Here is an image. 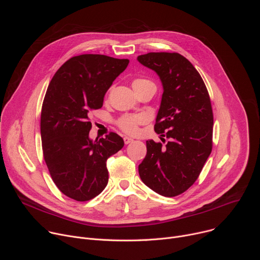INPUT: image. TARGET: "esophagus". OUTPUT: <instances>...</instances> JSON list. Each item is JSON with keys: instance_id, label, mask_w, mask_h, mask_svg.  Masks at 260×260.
Listing matches in <instances>:
<instances>
[{"instance_id": "obj_1", "label": "esophagus", "mask_w": 260, "mask_h": 260, "mask_svg": "<svg viewBox=\"0 0 260 260\" xmlns=\"http://www.w3.org/2000/svg\"><path fill=\"white\" fill-rule=\"evenodd\" d=\"M123 141H124L125 144H129V143L133 142L134 140H133L132 138H129V137H124V138H123Z\"/></svg>"}]
</instances>
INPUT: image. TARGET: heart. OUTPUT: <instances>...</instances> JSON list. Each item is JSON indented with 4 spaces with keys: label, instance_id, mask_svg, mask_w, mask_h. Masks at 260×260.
<instances>
[{
    "label": "heart",
    "instance_id": "b5f03b06",
    "mask_svg": "<svg viewBox=\"0 0 260 260\" xmlns=\"http://www.w3.org/2000/svg\"><path fill=\"white\" fill-rule=\"evenodd\" d=\"M150 83H152L150 80L143 79V78H137L133 81L132 85L136 91L140 87H142L146 84H150ZM108 94H109V92H108ZM146 122H147V117L143 114H124L117 119L116 125L118 126V128L120 131H122L125 134L136 135L139 133L140 125H142Z\"/></svg>",
    "mask_w": 260,
    "mask_h": 260
}]
</instances>
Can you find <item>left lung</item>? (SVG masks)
Masks as SVG:
<instances>
[{
  "mask_svg": "<svg viewBox=\"0 0 260 260\" xmlns=\"http://www.w3.org/2000/svg\"><path fill=\"white\" fill-rule=\"evenodd\" d=\"M138 60L154 70L164 93L154 131L170 141L146 142L139 166L142 181L156 193L172 198L186 191L199 178L213 146V111L200 73L177 52H149Z\"/></svg>",
  "mask_w": 260,
  "mask_h": 260,
  "instance_id": "left-lung-1",
  "label": "left lung"
}]
</instances>
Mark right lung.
<instances>
[{
  "label": "right lung",
  "mask_w": 260,
  "mask_h": 260,
  "mask_svg": "<svg viewBox=\"0 0 260 260\" xmlns=\"http://www.w3.org/2000/svg\"><path fill=\"white\" fill-rule=\"evenodd\" d=\"M129 60L103 54H81L68 59L52 77L41 110L43 157L49 174L68 198L86 202L107 186V159L118 152L123 139L110 132L92 142L91 111Z\"/></svg>",
  "instance_id": "1"
}]
</instances>
